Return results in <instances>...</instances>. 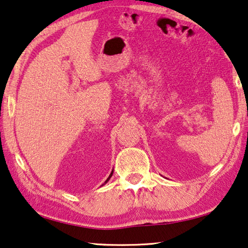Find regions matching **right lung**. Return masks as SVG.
I'll return each instance as SVG.
<instances>
[{"label":"right lung","instance_id":"right-lung-1","mask_svg":"<svg viewBox=\"0 0 248 248\" xmlns=\"http://www.w3.org/2000/svg\"><path fill=\"white\" fill-rule=\"evenodd\" d=\"M112 173H114V170H112V171H111V173H110V175H109V177L107 178V180H106V182H105V184H106V183L108 182V180H109V179H110V177H111V176H112Z\"/></svg>","mask_w":248,"mask_h":248}]
</instances>
